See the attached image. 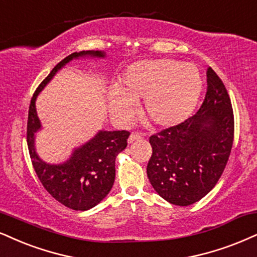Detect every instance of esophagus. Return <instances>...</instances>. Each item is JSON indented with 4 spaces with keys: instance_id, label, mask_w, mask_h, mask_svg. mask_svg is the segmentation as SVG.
Wrapping results in <instances>:
<instances>
[{
    "instance_id": "34e87169",
    "label": "esophagus",
    "mask_w": 257,
    "mask_h": 257,
    "mask_svg": "<svg viewBox=\"0 0 257 257\" xmlns=\"http://www.w3.org/2000/svg\"><path fill=\"white\" fill-rule=\"evenodd\" d=\"M138 141H142V136L139 135V134H137V132H132L131 136H130L128 139H127L128 144L135 143V142H138Z\"/></svg>"
}]
</instances>
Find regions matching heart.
Listing matches in <instances>:
<instances>
[{"label":"heart","instance_id":"heart-1","mask_svg":"<svg viewBox=\"0 0 257 257\" xmlns=\"http://www.w3.org/2000/svg\"><path fill=\"white\" fill-rule=\"evenodd\" d=\"M202 90V77L193 64L173 59L135 63L123 72L118 88L109 93V110L127 122L136 104L143 101V114L155 127L168 130L191 116Z\"/></svg>","mask_w":257,"mask_h":257}]
</instances>
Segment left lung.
I'll return each instance as SVG.
<instances>
[{
    "mask_svg": "<svg viewBox=\"0 0 257 257\" xmlns=\"http://www.w3.org/2000/svg\"><path fill=\"white\" fill-rule=\"evenodd\" d=\"M207 91L201 107L176 127L149 139L153 155L147 174L154 189L173 205L199 201L216 186L233 143V110L223 81L207 69Z\"/></svg>",
    "mask_w": 257,
    "mask_h": 257,
    "instance_id": "obj_1",
    "label": "left lung"
}]
</instances>
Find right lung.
I'll list each match as a JSON object with an SVG mask.
<instances>
[{
    "label": "right lung",
    "instance_id": "1",
    "mask_svg": "<svg viewBox=\"0 0 257 257\" xmlns=\"http://www.w3.org/2000/svg\"><path fill=\"white\" fill-rule=\"evenodd\" d=\"M84 56L103 58L104 52H74L59 62L34 91L27 120L28 151L38 179L57 201L75 211L89 210L108 194L115 179V157L127 147L130 136L128 131H99L62 164H49L37 155L34 135L41 128L36 109L38 94L66 63Z\"/></svg>",
    "mask_w": 257,
    "mask_h": 257
}]
</instances>
